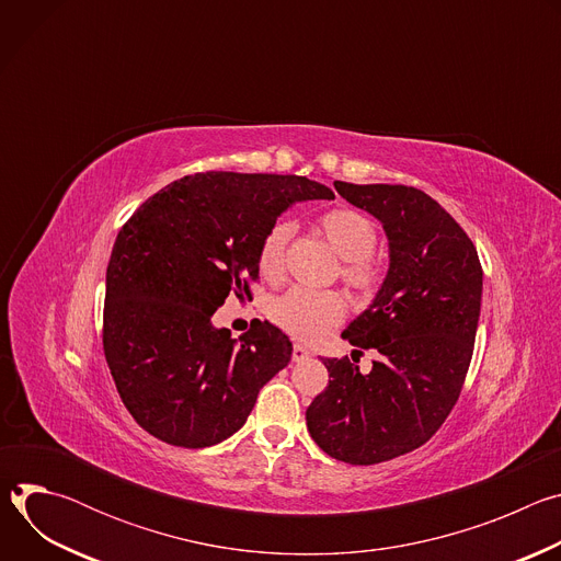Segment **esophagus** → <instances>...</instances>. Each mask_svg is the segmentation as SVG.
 I'll return each instance as SVG.
<instances>
[{
    "label": "esophagus",
    "instance_id": "1",
    "mask_svg": "<svg viewBox=\"0 0 561 561\" xmlns=\"http://www.w3.org/2000/svg\"><path fill=\"white\" fill-rule=\"evenodd\" d=\"M308 357H310V353H308L306 346H301V344H295V346H293V362H304V359H308Z\"/></svg>",
    "mask_w": 561,
    "mask_h": 561
}]
</instances>
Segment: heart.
Returning <instances> with one entry per match:
<instances>
[{
  "label": "heart",
  "mask_w": 561,
  "mask_h": 561,
  "mask_svg": "<svg viewBox=\"0 0 561 561\" xmlns=\"http://www.w3.org/2000/svg\"><path fill=\"white\" fill-rule=\"evenodd\" d=\"M317 230L327 237V242L342 257L340 277L342 282L359 293L373 295L383 279V264L373 255L377 244L375 221L355 208H331L319 215ZM293 232L288 221H275L262 237L257 251V266L264 279L277 282L284 275L286 244ZM346 314V299L335 290H306L293 288L268 306L273 324L297 340H319L333 327H337Z\"/></svg>",
  "instance_id": "1"
}]
</instances>
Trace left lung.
<instances>
[{"label":"left lung","mask_w":561,"mask_h":561,"mask_svg":"<svg viewBox=\"0 0 561 561\" xmlns=\"http://www.w3.org/2000/svg\"><path fill=\"white\" fill-rule=\"evenodd\" d=\"M335 188L381 221L390 266L373 304L342 333L377 353L370 373L348 357L324 359L331 379L306 424L327 455L370 466L426 444L457 404L479 322L482 264L463 228L424 191Z\"/></svg>","instance_id":"8db88e82"}]
</instances>
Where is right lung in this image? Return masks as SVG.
<instances>
[{
    "label": "right lung",
    "instance_id": "right-lung-1",
    "mask_svg": "<svg viewBox=\"0 0 561 561\" xmlns=\"http://www.w3.org/2000/svg\"><path fill=\"white\" fill-rule=\"evenodd\" d=\"M333 197L297 175L208 171L154 193L122 226L102 340L122 402L146 433L204 448L244 426L293 344L260 319L237 342L210 317L230 290L251 297L262 237L290 204Z\"/></svg>",
    "mask_w": 561,
    "mask_h": 561
}]
</instances>
